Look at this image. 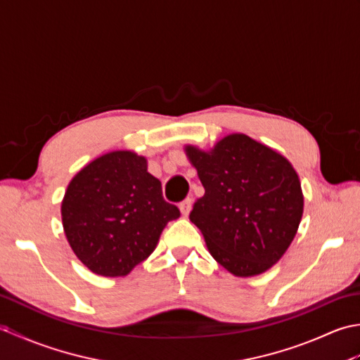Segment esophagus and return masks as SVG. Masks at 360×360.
I'll list each match as a JSON object with an SVG mask.
<instances>
[{
	"label": "esophagus",
	"mask_w": 360,
	"mask_h": 360,
	"mask_svg": "<svg viewBox=\"0 0 360 360\" xmlns=\"http://www.w3.org/2000/svg\"><path fill=\"white\" fill-rule=\"evenodd\" d=\"M192 204H193L192 198H186V200L179 204V210H181L182 215H184V217L188 215L190 210H192Z\"/></svg>",
	"instance_id": "1"
}]
</instances>
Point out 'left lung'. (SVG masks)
<instances>
[{"instance_id":"8db88e82","label":"left lung","mask_w":360,"mask_h":360,"mask_svg":"<svg viewBox=\"0 0 360 360\" xmlns=\"http://www.w3.org/2000/svg\"><path fill=\"white\" fill-rule=\"evenodd\" d=\"M205 193L190 221L217 262L236 277L269 269L292 243L303 215L298 174L286 158L246 134L210 151L187 145Z\"/></svg>"}]
</instances>
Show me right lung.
Listing matches in <instances>:
<instances>
[{
    "label": "right lung",
    "mask_w": 360,
    "mask_h": 360,
    "mask_svg": "<svg viewBox=\"0 0 360 360\" xmlns=\"http://www.w3.org/2000/svg\"><path fill=\"white\" fill-rule=\"evenodd\" d=\"M147 159L111 151L74 176L62 202L68 243L89 271L124 277L148 258L168 221L179 218Z\"/></svg>",
    "instance_id": "add662e5"
}]
</instances>
